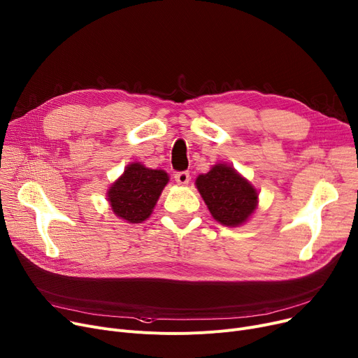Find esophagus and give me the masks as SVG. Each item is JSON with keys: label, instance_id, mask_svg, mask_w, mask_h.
<instances>
[{"label": "esophagus", "instance_id": "34e87169", "mask_svg": "<svg viewBox=\"0 0 358 358\" xmlns=\"http://www.w3.org/2000/svg\"><path fill=\"white\" fill-rule=\"evenodd\" d=\"M174 178L178 184L185 185V184L190 182V173L189 171H178V173H176Z\"/></svg>", "mask_w": 358, "mask_h": 358}]
</instances>
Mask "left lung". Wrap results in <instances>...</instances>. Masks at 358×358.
<instances>
[{
    "instance_id": "obj_1",
    "label": "left lung",
    "mask_w": 358,
    "mask_h": 358,
    "mask_svg": "<svg viewBox=\"0 0 358 358\" xmlns=\"http://www.w3.org/2000/svg\"><path fill=\"white\" fill-rule=\"evenodd\" d=\"M196 185L212 216L224 227H238L257 208V190L232 166L215 165L197 177Z\"/></svg>"
}]
</instances>
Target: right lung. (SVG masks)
<instances>
[{"instance_id": "right-lung-1", "label": "right lung", "mask_w": 358, "mask_h": 358, "mask_svg": "<svg viewBox=\"0 0 358 358\" xmlns=\"http://www.w3.org/2000/svg\"><path fill=\"white\" fill-rule=\"evenodd\" d=\"M166 182L168 176L162 169H150L138 162L130 164L108 190L113 212L130 223L143 222L152 213Z\"/></svg>"}]
</instances>
